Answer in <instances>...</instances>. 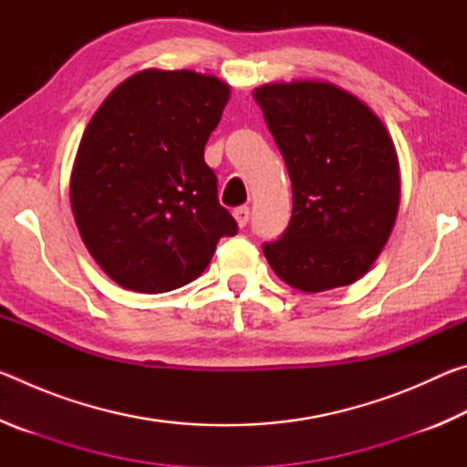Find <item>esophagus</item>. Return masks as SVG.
<instances>
[{
    "label": "esophagus",
    "mask_w": 467,
    "mask_h": 467,
    "mask_svg": "<svg viewBox=\"0 0 467 467\" xmlns=\"http://www.w3.org/2000/svg\"><path fill=\"white\" fill-rule=\"evenodd\" d=\"M249 216H251V212H249L247 205H241V208L234 210V220H236V224H239L241 228L247 226Z\"/></svg>",
    "instance_id": "34e87169"
}]
</instances>
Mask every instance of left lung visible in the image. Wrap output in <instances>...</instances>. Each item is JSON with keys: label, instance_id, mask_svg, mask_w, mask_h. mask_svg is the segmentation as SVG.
<instances>
[{"label": "left lung", "instance_id": "left-lung-1", "mask_svg": "<svg viewBox=\"0 0 467 467\" xmlns=\"http://www.w3.org/2000/svg\"><path fill=\"white\" fill-rule=\"evenodd\" d=\"M292 181V218L264 255L303 292L348 286L368 272L393 231L400 162L365 102L329 82L253 90Z\"/></svg>", "mask_w": 467, "mask_h": 467}]
</instances>
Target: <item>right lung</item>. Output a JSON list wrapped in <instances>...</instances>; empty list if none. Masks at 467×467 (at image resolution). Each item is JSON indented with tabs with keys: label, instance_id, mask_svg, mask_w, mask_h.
Segmentation results:
<instances>
[{
	"label": "right lung",
	"instance_id": "add662e5",
	"mask_svg": "<svg viewBox=\"0 0 467 467\" xmlns=\"http://www.w3.org/2000/svg\"><path fill=\"white\" fill-rule=\"evenodd\" d=\"M231 86L192 69H144L86 128L69 202L86 249L119 286L161 295L193 282L239 231L203 148Z\"/></svg>",
	"mask_w": 467,
	"mask_h": 467
}]
</instances>
